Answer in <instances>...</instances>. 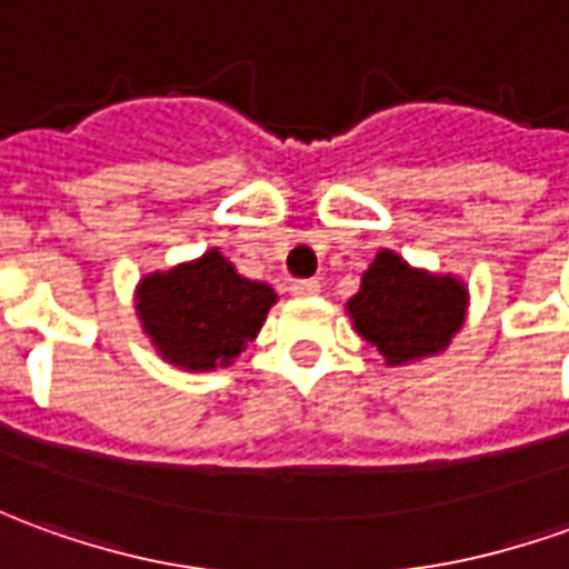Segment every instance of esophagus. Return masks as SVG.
<instances>
[{
    "label": "esophagus",
    "mask_w": 569,
    "mask_h": 569,
    "mask_svg": "<svg viewBox=\"0 0 569 569\" xmlns=\"http://www.w3.org/2000/svg\"><path fill=\"white\" fill-rule=\"evenodd\" d=\"M289 292H292V296H298V298L317 296V292H320V280H292Z\"/></svg>",
    "instance_id": "obj_1"
}]
</instances>
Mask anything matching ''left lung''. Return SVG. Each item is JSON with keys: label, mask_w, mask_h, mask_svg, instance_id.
I'll list each match as a JSON object with an SVG mask.
<instances>
[{"label": "left lung", "mask_w": 569, "mask_h": 569, "mask_svg": "<svg viewBox=\"0 0 569 569\" xmlns=\"http://www.w3.org/2000/svg\"><path fill=\"white\" fill-rule=\"evenodd\" d=\"M468 292L452 277L412 271L395 252H379L348 301L357 332L388 363H407L443 351L465 320Z\"/></svg>", "instance_id": "1"}]
</instances>
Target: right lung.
Here are the masks:
<instances>
[{"instance_id":"obj_1","label":"right lung","mask_w":569,"mask_h":569,"mask_svg":"<svg viewBox=\"0 0 569 569\" xmlns=\"http://www.w3.org/2000/svg\"><path fill=\"white\" fill-rule=\"evenodd\" d=\"M277 301L271 286L246 280L218 249L138 286V317L157 351L184 369L228 367L256 339Z\"/></svg>"}]
</instances>
